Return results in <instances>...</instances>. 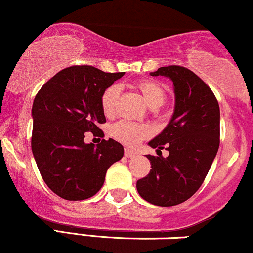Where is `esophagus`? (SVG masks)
I'll return each mask as SVG.
<instances>
[{"mask_svg": "<svg viewBox=\"0 0 253 253\" xmlns=\"http://www.w3.org/2000/svg\"><path fill=\"white\" fill-rule=\"evenodd\" d=\"M124 155H126V157H129V159H133V157L137 155V153H136L135 150L129 149V148H126V150H124Z\"/></svg>", "mask_w": 253, "mask_h": 253, "instance_id": "1", "label": "esophagus"}]
</instances>
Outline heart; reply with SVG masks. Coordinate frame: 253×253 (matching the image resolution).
I'll use <instances>...</instances> for the list:
<instances>
[{"instance_id": "heart-1", "label": "heart", "mask_w": 253, "mask_h": 253, "mask_svg": "<svg viewBox=\"0 0 253 253\" xmlns=\"http://www.w3.org/2000/svg\"><path fill=\"white\" fill-rule=\"evenodd\" d=\"M136 88L141 92L142 97L151 109L160 108L166 102L167 92L165 86L155 80H141L136 84ZM121 90L117 85H112L106 88L102 94L103 112L106 116L114 115L116 106H117L118 98H120ZM111 135L116 139L123 142L127 145L137 144L141 139L150 135V129L144 124L133 123V122L120 121L111 127Z\"/></svg>"}]
</instances>
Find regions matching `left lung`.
<instances>
[{"label":"left lung","instance_id":"1","mask_svg":"<svg viewBox=\"0 0 253 253\" xmlns=\"http://www.w3.org/2000/svg\"><path fill=\"white\" fill-rule=\"evenodd\" d=\"M150 76L173 82L175 105L167 126L148 145L159 156L145 155L150 173L137 181L138 194L156 206H174L203 185L219 149L220 109L211 88L195 73L181 66L160 67ZM163 147L169 151L162 156Z\"/></svg>","mask_w":253,"mask_h":253}]
</instances>
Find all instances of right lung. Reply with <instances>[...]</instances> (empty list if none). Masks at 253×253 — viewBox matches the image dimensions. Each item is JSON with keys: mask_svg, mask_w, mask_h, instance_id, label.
<instances>
[{"mask_svg": "<svg viewBox=\"0 0 253 253\" xmlns=\"http://www.w3.org/2000/svg\"><path fill=\"white\" fill-rule=\"evenodd\" d=\"M123 72L106 73L92 66L67 67L38 92L32 108V151L41 176L56 195L85 200L103 187L109 167L124 148L115 139L97 147L85 143V132L100 131L106 122L102 94Z\"/></svg>", "mask_w": 253, "mask_h": 253, "instance_id": "obj_1", "label": "right lung"}]
</instances>
